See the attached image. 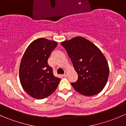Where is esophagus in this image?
<instances>
[{"instance_id":"obj_1","label":"esophagus","mask_w":126,"mask_h":126,"mask_svg":"<svg viewBox=\"0 0 126 126\" xmlns=\"http://www.w3.org/2000/svg\"><path fill=\"white\" fill-rule=\"evenodd\" d=\"M67 76H68V72H67L66 71H65V72H64V74H63V77H67Z\"/></svg>"}]
</instances>
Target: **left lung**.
<instances>
[{
	"label": "left lung",
	"mask_w": 126,
	"mask_h": 126,
	"mask_svg": "<svg viewBox=\"0 0 126 126\" xmlns=\"http://www.w3.org/2000/svg\"><path fill=\"white\" fill-rule=\"evenodd\" d=\"M66 50L78 74L71 83L74 88L87 96L99 93L109 78V68L102 52L93 43L77 36L61 43Z\"/></svg>",
	"instance_id": "left-lung-1"
}]
</instances>
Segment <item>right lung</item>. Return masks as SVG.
Segmentation results:
<instances>
[{"label": "right lung", "mask_w": 126, "mask_h": 126, "mask_svg": "<svg viewBox=\"0 0 126 126\" xmlns=\"http://www.w3.org/2000/svg\"><path fill=\"white\" fill-rule=\"evenodd\" d=\"M57 43L44 38L33 41L28 46L21 60L19 77L21 85L32 97L41 99L55 91L60 79L53 74L47 60Z\"/></svg>", "instance_id": "1"}]
</instances>
